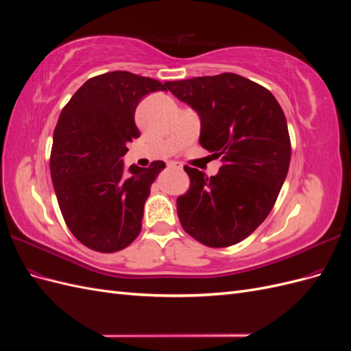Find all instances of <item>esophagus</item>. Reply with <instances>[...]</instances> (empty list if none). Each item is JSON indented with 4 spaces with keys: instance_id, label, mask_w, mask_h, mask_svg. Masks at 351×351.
Listing matches in <instances>:
<instances>
[{
    "instance_id": "34e87169",
    "label": "esophagus",
    "mask_w": 351,
    "mask_h": 351,
    "mask_svg": "<svg viewBox=\"0 0 351 351\" xmlns=\"http://www.w3.org/2000/svg\"><path fill=\"white\" fill-rule=\"evenodd\" d=\"M168 168H169V169H177V171H182L183 165H180V164H177V162H169V164H168Z\"/></svg>"
}]
</instances>
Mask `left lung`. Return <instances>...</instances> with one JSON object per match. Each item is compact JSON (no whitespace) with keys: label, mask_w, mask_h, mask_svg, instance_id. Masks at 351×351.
<instances>
[{"label":"left lung","mask_w":351,"mask_h":351,"mask_svg":"<svg viewBox=\"0 0 351 351\" xmlns=\"http://www.w3.org/2000/svg\"><path fill=\"white\" fill-rule=\"evenodd\" d=\"M167 88L199 114V142L222 162L210 177L184 167L190 189L177 197L180 222L205 246H232L268 217L289 173L282 108L267 88L234 73L167 82Z\"/></svg>","instance_id":"1"}]
</instances>
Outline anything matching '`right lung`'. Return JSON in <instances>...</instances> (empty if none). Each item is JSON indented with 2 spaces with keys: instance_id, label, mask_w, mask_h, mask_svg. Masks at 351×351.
Returning <instances> with one entry per match:
<instances>
[{
  "instance_id": "add662e5",
  "label": "right lung",
  "mask_w": 351,
  "mask_h": 351,
  "mask_svg": "<svg viewBox=\"0 0 351 351\" xmlns=\"http://www.w3.org/2000/svg\"><path fill=\"white\" fill-rule=\"evenodd\" d=\"M167 83L111 71L89 79L62 108L51 151V178L69 230L84 246L119 252L139 236L151 186L165 168L124 169L127 143L139 137L134 111Z\"/></svg>"
}]
</instances>
